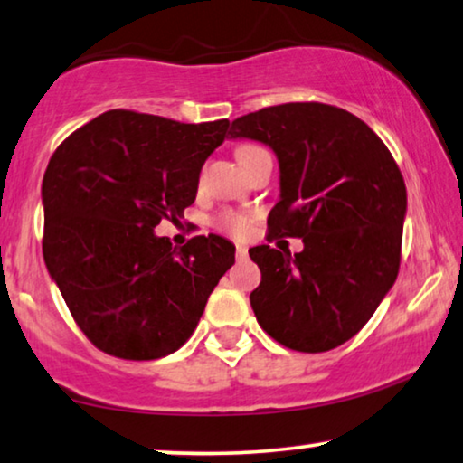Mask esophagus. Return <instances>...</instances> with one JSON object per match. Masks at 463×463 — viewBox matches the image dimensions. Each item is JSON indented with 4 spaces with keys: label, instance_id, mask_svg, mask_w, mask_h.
<instances>
[{
    "label": "esophagus",
    "instance_id": "34e87169",
    "mask_svg": "<svg viewBox=\"0 0 463 463\" xmlns=\"http://www.w3.org/2000/svg\"><path fill=\"white\" fill-rule=\"evenodd\" d=\"M237 260H247V247L237 245Z\"/></svg>",
    "mask_w": 463,
    "mask_h": 463
}]
</instances>
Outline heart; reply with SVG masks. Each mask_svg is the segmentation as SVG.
Listing matches in <instances>:
<instances>
[{
  "instance_id": "b5f03b06",
  "label": "heart",
  "mask_w": 463,
  "mask_h": 463,
  "mask_svg": "<svg viewBox=\"0 0 463 463\" xmlns=\"http://www.w3.org/2000/svg\"><path fill=\"white\" fill-rule=\"evenodd\" d=\"M251 149H258L253 147V145H243V147H239V157L250 154ZM250 222H251V216H247V213H237V212H224L222 216L218 218V224L222 226L226 232L234 234V237H243L250 229Z\"/></svg>"
}]
</instances>
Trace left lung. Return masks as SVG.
I'll return each instance as SVG.
<instances>
[{"instance_id": "1", "label": "left lung", "mask_w": 463, "mask_h": 463, "mask_svg": "<svg viewBox=\"0 0 463 463\" xmlns=\"http://www.w3.org/2000/svg\"><path fill=\"white\" fill-rule=\"evenodd\" d=\"M229 139L270 147L280 199L268 239L299 237L303 251L250 250L261 282L250 295L274 341L320 354L349 341L395 285L408 193L368 124L326 103H282L241 116Z\"/></svg>"}]
</instances>
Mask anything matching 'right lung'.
<instances>
[{
  "label": "right lung",
  "instance_id": "obj_1",
  "mask_svg": "<svg viewBox=\"0 0 463 463\" xmlns=\"http://www.w3.org/2000/svg\"><path fill=\"white\" fill-rule=\"evenodd\" d=\"M229 120L183 124L109 109L68 137L47 164L43 258L74 322L122 360L183 347L210 293L234 264L229 239L172 247L157 237L195 202L199 172Z\"/></svg>",
  "mask_w": 463,
  "mask_h": 463
}]
</instances>
